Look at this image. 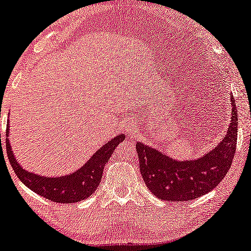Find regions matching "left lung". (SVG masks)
Segmentation results:
<instances>
[{
	"mask_svg": "<svg viewBox=\"0 0 251 251\" xmlns=\"http://www.w3.org/2000/svg\"><path fill=\"white\" fill-rule=\"evenodd\" d=\"M232 111L226 136L211 152L198 159L176 161L158 150L137 143L140 175L149 191L167 201H188L211 192L225 177L237 144V108Z\"/></svg>",
	"mask_w": 251,
	"mask_h": 251,
	"instance_id": "obj_1",
	"label": "left lung"
}]
</instances>
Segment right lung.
I'll return each mask as SVG.
<instances>
[{
    "label": "right lung",
    "mask_w": 251,
    "mask_h": 251,
    "mask_svg": "<svg viewBox=\"0 0 251 251\" xmlns=\"http://www.w3.org/2000/svg\"><path fill=\"white\" fill-rule=\"evenodd\" d=\"M124 139H125V136L119 134L109 140L102 148L99 149L98 152L94 153L81 169L70 175L59 176V177H46V176L26 172L14 157L8 138H5V148H7L8 159L12 164L13 170L15 172L16 176L23 181L25 186L51 201L73 203L87 199L95 192L101 182L103 166L108 162L115 148L121 142H124Z\"/></svg>",
    "instance_id": "add662e5"
}]
</instances>
